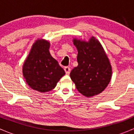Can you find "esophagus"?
Listing matches in <instances>:
<instances>
[{"label":"esophagus","mask_w":134,"mask_h":134,"mask_svg":"<svg viewBox=\"0 0 134 134\" xmlns=\"http://www.w3.org/2000/svg\"><path fill=\"white\" fill-rule=\"evenodd\" d=\"M64 70L67 75H69L70 73V72H71V69H70L69 67H65L64 68Z\"/></svg>","instance_id":"esophagus-1"}]
</instances>
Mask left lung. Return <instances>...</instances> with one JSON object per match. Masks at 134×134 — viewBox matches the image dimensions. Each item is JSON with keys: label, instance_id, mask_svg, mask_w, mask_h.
I'll return each instance as SVG.
<instances>
[{"label": "left lung", "instance_id": "obj_1", "mask_svg": "<svg viewBox=\"0 0 134 134\" xmlns=\"http://www.w3.org/2000/svg\"><path fill=\"white\" fill-rule=\"evenodd\" d=\"M78 50V66L70 73L71 80L80 93L87 97L100 93L111 78V67L100 42L94 37L90 41L75 39Z\"/></svg>", "mask_w": 134, "mask_h": 134}]
</instances>
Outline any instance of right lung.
I'll return each instance as SVG.
<instances>
[{"label":"right lung","instance_id":"1","mask_svg":"<svg viewBox=\"0 0 134 134\" xmlns=\"http://www.w3.org/2000/svg\"><path fill=\"white\" fill-rule=\"evenodd\" d=\"M49 47L48 41H36L23 67L26 83L31 88L40 92L51 91L65 74L58 62L51 56Z\"/></svg>","mask_w":134,"mask_h":134}]
</instances>
